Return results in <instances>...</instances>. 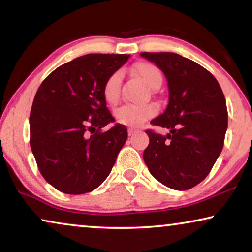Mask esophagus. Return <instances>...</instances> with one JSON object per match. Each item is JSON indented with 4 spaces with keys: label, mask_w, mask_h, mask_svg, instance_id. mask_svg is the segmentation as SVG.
I'll use <instances>...</instances> for the list:
<instances>
[{
    "label": "esophagus",
    "mask_w": 252,
    "mask_h": 252,
    "mask_svg": "<svg viewBox=\"0 0 252 252\" xmlns=\"http://www.w3.org/2000/svg\"><path fill=\"white\" fill-rule=\"evenodd\" d=\"M135 133H137V129H135V128H128V135L129 136H132L133 134H135Z\"/></svg>",
    "instance_id": "34e87169"
}]
</instances>
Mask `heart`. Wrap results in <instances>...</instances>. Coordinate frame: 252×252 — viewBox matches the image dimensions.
<instances>
[{"mask_svg":"<svg viewBox=\"0 0 252 252\" xmlns=\"http://www.w3.org/2000/svg\"><path fill=\"white\" fill-rule=\"evenodd\" d=\"M135 73L149 86L156 89L163 82L159 68L151 63H140L135 66ZM122 72L116 71L110 74L103 86V96L109 104H115L119 99ZM157 113L154 104H124L115 110V118L118 124L130 127H139Z\"/></svg>","mask_w":252,"mask_h":252,"instance_id":"1","label":"heart"}]
</instances>
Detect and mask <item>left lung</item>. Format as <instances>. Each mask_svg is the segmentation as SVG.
I'll return each instance as SVG.
<instances>
[{
  "instance_id": "obj_1",
  "label": "left lung",
  "mask_w": 252,
  "mask_h": 252,
  "mask_svg": "<svg viewBox=\"0 0 252 252\" xmlns=\"http://www.w3.org/2000/svg\"><path fill=\"white\" fill-rule=\"evenodd\" d=\"M167 79L168 104L151 120L166 136L147 129L144 163L160 184L187 190L208 177L223 147L228 125L226 99L217 79L201 65L174 53H141Z\"/></svg>"
}]
</instances>
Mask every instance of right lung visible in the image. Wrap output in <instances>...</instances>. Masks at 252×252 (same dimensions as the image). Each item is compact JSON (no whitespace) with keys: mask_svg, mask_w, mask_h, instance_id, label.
Segmentation results:
<instances>
[{"mask_svg":"<svg viewBox=\"0 0 252 252\" xmlns=\"http://www.w3.org/2000/svg\"><path fill=\"white\" fill-rule=\"evenodd\" d=\"M126 54H88L61 65L42 81L30 115V144L40 173L57 190L86 194L108 178L127 128L106 108L103 86Z\"/></svg>","mask_w":252,"mask_h":252,"instance_id":"obj_1","label":"right lung"}]
</instances>
